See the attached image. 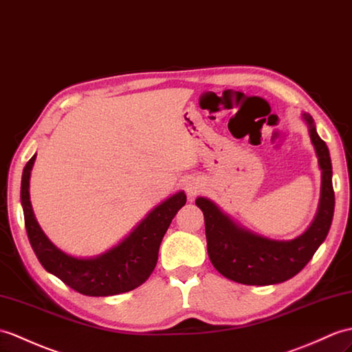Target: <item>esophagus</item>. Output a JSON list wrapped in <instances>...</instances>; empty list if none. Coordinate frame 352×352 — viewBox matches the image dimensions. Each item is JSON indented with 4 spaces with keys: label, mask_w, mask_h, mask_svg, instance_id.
<instances>
[{
    "label": "esophagus",
    "mask_w": 352,
    "mask_h": 352,
    "mask_svg": "<svg viewBox=\"0 0 352 352\" xmlns=\"http://www.w3.org/2000/svg\"><path fill=\"white\" fill-rule=\"evenodd\" d=\"M199 189H201V184L199 183H196V182H187L186 183V192H187V195H189V196L196 195V193L199 192Z\"/></svg>",
    "instance_id": "34e87169"
}]
</instances>
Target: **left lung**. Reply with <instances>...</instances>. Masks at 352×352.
Masks as SVG:
<instances>
[{"label":"left lung","mask_w":352,"mask_h":352,"mask_svg":"<svg viewBox=\"0 0 352 352\" xmlns=\"http://www.w3.org/2000/svg\"><path fill=\"white\" fill-rule=\"evenodd\" d=\"M310 141L321 169V196L316 214L307 230L292 240H272L239 225L216 204L198 196V206L206 220L207 250L211 264L226 279L243 285H274L300 273L312 259L330 231L334 213L333 169L329 148L316 132L315 121L303 112Z\"/></svg>","instance_id":"1"}]
</instances>
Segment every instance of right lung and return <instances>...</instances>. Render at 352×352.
<instances>
[{
	"mask_svg": "<svg viewBox=\"0 0 352 352\" xmlns=\"http://www.w3.org/2000/svg\"><path fill=\"white\" fill-rule=\"evenodd\" d=\"M36 156L23 168L21 202L31 248L46 272L58 277L72 289L89 297L117 296L142 285L157 264L163 235L177 211L186 204V193L179 190L162 201L124 239L100 255L73 256L47 239L32 211L30 178Z\"/></svg>",
	"mask_w": 352,
	"mask_h": 352,
	"instance_id": "add662e5",
	"label": "right lung"
}]
</instances>
